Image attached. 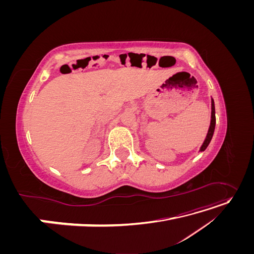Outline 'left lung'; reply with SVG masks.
<instances>
[{
	"instance_id": "left-lung-1",
	"label": "left lung",
	"mask_w": 254,
	"mask_h": 254,
	"mask_svg": "<svg viewBox=\"0 0 254 254\" xmlns=\"http://www.w3.org/2000/svg\"><path fill=\"white\" fill-rule=\"evenodd\" d=\"M215 124H216V118H215V106H214V101L212 99V115H211V125H210V128H209V131H207V134H206V137L205 140L201 146L200 148V151H203L205 150V148L209 146L211 140H212V136H213V133H214V130H215Z\"/></svg>"
}]
</instances>
